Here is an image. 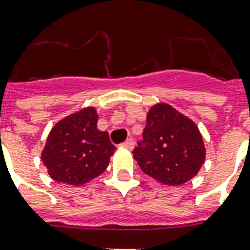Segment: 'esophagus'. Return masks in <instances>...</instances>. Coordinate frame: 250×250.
<instances>
[{
	"label": "esophagus",
	"instance_id": "obj_1",
	"mask_svg": "<svg viewBox=\"0 0 250 250\" xmlns=\"http://www.w3.org/2000/svg\"><path fill=\"white\" fill-rule=\"evenodd\" d=\"M133 145H135V141H133V139H128V140H125L123 144H122V146H125V148L127 149H132Z\"/></svg>",
	"mask_w": 250,
	"mask_h": 250
}]
</instances>
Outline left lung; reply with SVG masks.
<instances>
[{
    "mask_svg": "<svg viewBox=\"0 0 250 250\" xmlns=\"http://www.w3.org/2000/svg\"><path fill=\"white\" fill-rule=\"evenodd\" d=\"M132 153L145 174L167 186L190 180L205 161V146L196 125L166 104L149 110L143 140Z\"/></svg>",
    "mask_w": 250,
    "mask_h": 250,
    "instance_id": "left-lung-1",
    "label": "left lung"
}]
</instances>
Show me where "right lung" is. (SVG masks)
I'll use <instances>...</instances> for the list:
<instances>
[{
    "label": "right lung",
    "mask_w": 250,
    "mask_h": 250,
    "mask_svg": "<svg viewBox=\"0 0 250 250\" xmlns=\"http://www.w3.org/2000/svg\"><path fill=\"white\" fill-rule=\"evenodd\" d=\"M97 119L96 110L86 107L50 131L41 158L56 182L82 186L106 170L115 146L97 128Z\"/></svg>",
    "instance_id": "add662e5"
}]
</instances>
